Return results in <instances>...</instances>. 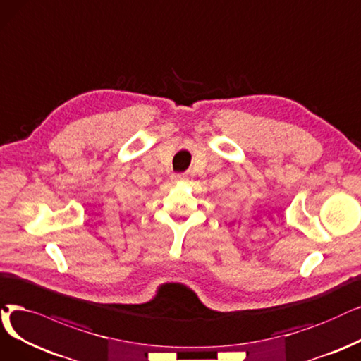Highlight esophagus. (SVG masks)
<instances>
[{"instance_id":"esophagus-1","label":"esophagus","mask_w":361,"mask_h":361,"mask_svg":"<svg viewBox=\"0 0 361 361\" xmlns=\"http://www.w3.org/2000/svg\"><path fill=\"white\" fill-rule=\"evenodd\" d=\"M186 179V176L185 175H182V173H179V175H175L173 176V180H185Z\"/></svg>"}]
</instances>
